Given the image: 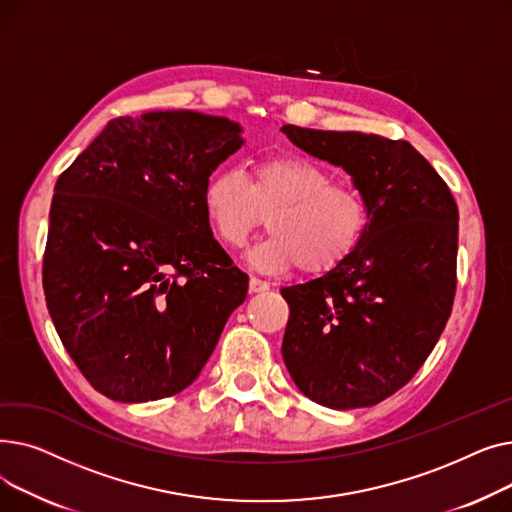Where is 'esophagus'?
<instances>
[{
    "label": "esophagus",
    "mask_w": 512,
    "mask_h": 512,
    "mask_svg": "<svg viewBox=\"0 0 512 512\" xmlns=\"http://www.w3.org/2000/svg\"><path fill=\"white\" fill-rule=\"evenodd\" d=\"M265 290H270V284H267V282H263L259 278L249 280V292L251 294H259V292H265Z\"/></svg>",
    "instance_id": "1"
}]
</instances>
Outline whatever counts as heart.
<instances>
[{"mask_svg": "<svg viewBox=\"0 0 512 512\" xmlns=\"http://www.w3.org/2000/svg\"><path fill=\"white\" fill-rule=\"evenodd\" d=\"M207 224L224 247L242 249L270 218L274 236L249 251L263 274L299 270L307 276L332 272L351 257L369 228V203L355 186L332 184V176L301 157H272L253 164L247 178L215 172L203 188Z\"/></svg>", "mask_w": 512, "mask_h": 512, "instance_id": "obj_1", "label": "heart"}]
</instances>
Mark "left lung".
<instances>
[{"label":"left lung","mask_w":512,"mask_h":512,"mask_svg":"<svg viewBox=\"0 0 512 512\" xmlns=\"http://www.w3.org/2000/svg\"><path fill=\"white\" fill-rule=\"evenodd\" d=\"M280 130L292 145L351 174L371 215L351 257L280 290L290 307L286 369L317 405L373 407L413 378L450 317L459 209L407 141L292 124Z\"/></svg>","instance_id":"8db88e82"}]
</instances>
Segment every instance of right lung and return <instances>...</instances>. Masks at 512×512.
I'll use <instances>...</instances> for the list:
<instances>
[{"instance_id": "obj_1", "label": "right lung", "mask_w": 512, "mask_h": 512, "mask_svg": "<svg viewBox=\"0 0 512 512\" xmlns=\"http://www.w3.org/2000/svg\"><path fill=\"white\" fill-rule=\"evenodd\" d=\"M240 124L191 110L114 118L58 178L45 301L68 355L112 400L191 386L249 276L213 238L203 188Z\"/></svg>"}]
</instances>
